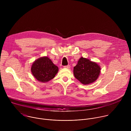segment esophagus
Segmentation results:
<instances>
[{"label": "esophagus", "mask_w": 131, "mask_h": 131, "mask_svg": "<svg viewBox=\"0 0 131 131\" xmlns=\"http://www.w3.org/2000/svg\"><path fill=\"white\" fill-rule=\"evenodd\" d=\"M64 68H66V69H70L71 68V66L70 65H68V66H64Z\"/></svg>", "instance_id": "1"}]
</instances>
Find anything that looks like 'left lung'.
Segmentation results:
<instances>
[{
	"label": "left lung",
	"mask_w": 131,
	"mask_h": 131,
	"mask_svg": "<svg viewBox=\"0 0 131 131\" xmlns=\"http://www.w3.org/2000/svg\"><path fill=\"white\" fill-rule=\"evenodd\" d=\"M101 68L96 62L81 57L74 68L75 78L83 85H88L96 81L100 73Z\"/></svg>",
	"instance_id": "1"
}]
</instances>
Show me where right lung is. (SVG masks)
<instances>
[{
  "label": "right lung",
  "mask_w": 131,
  "mask_h": 131,
  "mask_svg": "<svg viewBox=\"0 0 131 131\" xmlns=\"http://www.w3.org/2000/svg\"><path fill=\"white\" fill-rule=\"evenodd\" d=\"M31 71L38 81L46 83L55 77L58 72V68L49 57L43 56L33 62Z\"/></svg>",
  "instance_id": "right-lung-1"
}]
</instances>
